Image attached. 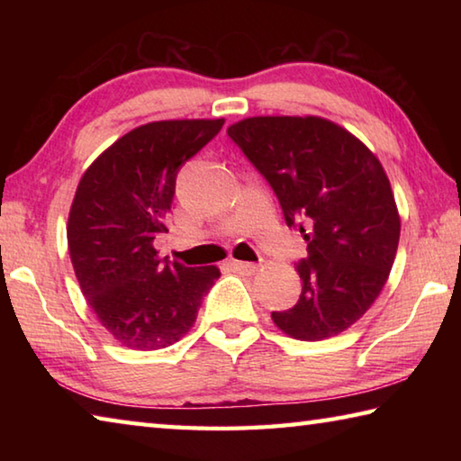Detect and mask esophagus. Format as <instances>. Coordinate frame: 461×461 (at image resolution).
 I'll return each mask as SVG.
<instances>
[{"mask_svg": "<svg viewBox=\"0 0 461 461\" xmlns=\"http://www.w3.org/2000/svg\"><path fill=\"white\" fill-rule=\"evenodd\" d=\"M233 268H236L240 275H246V276H252V275H256V272H258V264H254V262H238V260H233Z\"/></svg>", "mask_w": 461, "mask_h": 461, "instance_id": "1", "label": "esophagus"}]
</instances>
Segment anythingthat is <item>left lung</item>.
<instances>
[{
  "label": "left lung",
  "mask_w": 461,
  "mask_h": 461,
  "mask_svg": "<svg viewBox=\"0 0 461 461\" xmlns=\"http://www.w3.org/2000/svg\"><path fill=\"white\" fill-rule=\"evenodd\" d=\"M228 136L276 193L288 228L307 240L299 301L272 321L303 341L346 331L378 299L399 248L401 217L380 160L317 115L246 118Z\"/></svg>",
  "instance_id": "obj_1"
}]
</instances>
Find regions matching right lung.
<instances>
[{
  "instance_id": "right-lung-1",
  "label": "right lung",
  "mask_w": 461,
  "mask_h": 461,
  "mask_svg": "<svg viewBox=\"0 0 461 461\" xmlns=\"http://www.w3.org/2000/svg\"><path fill=\"white\" fill-rule=\"evenodd\" d=\"M165 120L128 131L101 152L77 186L67 223L68 254L99 323L130 349L173 346L191 330L221 272L158 258L176 173L223 126Z\"/></svg>"
}]
</instances>
